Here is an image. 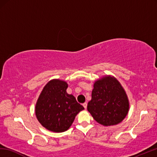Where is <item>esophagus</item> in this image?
<instances>
[{"instance_id":"1","label":"esophagus","mask_w":157,"mask_h":157,"mask_svg":"<svg viewBox=\"0 0 157 157\" xmlns=\"http://www.w3.org/2000/svg\"><path fill=\"white\" fill-rule=\"evenodd\" d=\"M83 106L84 107V108H85V109H86V108H87V103H86V102L83 103Z\"/></svg>"}]
</instances>
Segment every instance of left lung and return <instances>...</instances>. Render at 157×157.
<instances>
[{"label":"left lung","instance_id":"obj_1","mask_svg":"<svg viewBox=\"0 0 157 157\" xmlns=\"http://www.w3.org/2000/svg\"><path fill=\"white\" fill-rule=\"evenodd\" d=\"M87 111L100 124L108 126L121 122L129 111L128 96L114 76L104 75L94 83Z\"/></svg>","mask_w":157,"mask_h":157}]
</instances>
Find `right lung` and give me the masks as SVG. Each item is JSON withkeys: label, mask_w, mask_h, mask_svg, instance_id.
Returning a JSON list of instances; mask_svg holds the SVG:
<instances>
[{"label": "right lung", "mask_w": 157, "mask_h": 157, "mask_svg": "<svg viewBox=\"0 0 157 157\" xmlns=\"http://www.w3.org/2000/svg\"><path fill=\"white\" fill-rule=\"evenodd\" d=\"M68 84L53 79L43 87L35 105V115L41 124L54 132L67 130L76 115L84 110L72 94L67 93Z\"/></svg>", "instance_id": "1"}]
</instances>
